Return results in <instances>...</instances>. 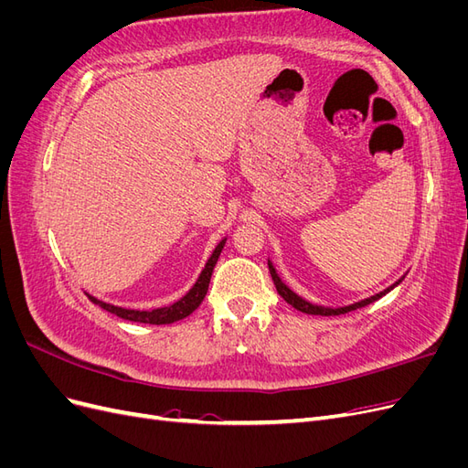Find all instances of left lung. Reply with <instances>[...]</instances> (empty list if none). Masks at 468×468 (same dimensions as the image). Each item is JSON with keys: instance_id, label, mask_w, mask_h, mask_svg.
<instances>
[{"instance_id": "left-lung-1", "label": "left lung", "mask_w": 468, "mask_h": 468, "mask_svg": "<svg viewBox=\"0 0 468 468\" xmlns=\"http://www.w3.org/2000/svg\"><path fill=\"white\" fill-rule=\"evenodd\" d=\"M267 265H269V273H271V277H273L277 292L282 296V299H285V301H287L291 306H294L296 310H301V313H306V314H320V316H339V314L351 313V310H357V308H361V306L371 304V303L378 301L380 296H385L387 292H390L394 287H399L400 282H402V279H404V275H402L399 281L392 282L390 287H387L385 291H380V292H377V294L367 296V299H361V301L353 303V304H347V306H335V308H334V306H322V304H314V303H310V301H304L303 296L296 294V292L287 285V282H282V279L279 277L277 269L273 267L271 260H267Z\"/></svg>"}]
</instances>
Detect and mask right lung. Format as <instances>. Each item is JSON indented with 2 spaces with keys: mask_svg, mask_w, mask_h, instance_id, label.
<instances>
[{
  "mask_svg": "<svg viewBox=\"0 0 468 468\" xmlns=\"http://www.w3.org/2000/svg\"><path fill=\"white\" fill-rule=\"evenodd\" d=\"M226 244V238H222L218 246L215 248V251H212V256L208 258L205 269L201 271L199 279H197L195 285L189 289V292L186 296H181V299L174 304L169 306H162V308H154V310H133V308H122V306H115V304H109V303H103L95 299V296L88 294L90 301L95 303L97 306H101L103 310H107V313L111 314H117L119 318L122 320H131V322H140V324H174L177 320H183L187 318L191 313H195L197 308H199V304L203 303L205 294L208 291V282H210V275H212V269H215L218 258H220V251Z\"/></svg>",
  "mask_w": 468,
  "mask_h": 468,
  "instance_id": "right-lung-1",
  "label": "right lung"
}]
</instances>
